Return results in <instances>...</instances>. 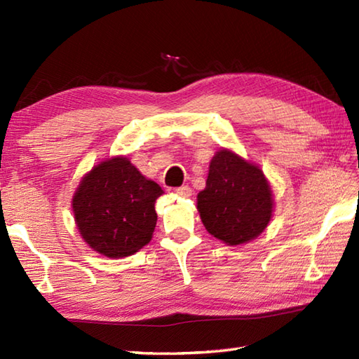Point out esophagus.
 <instances>
[{"label":"esophagus","mask_w":359,"mask_h":359,"mask_svg":"<svg viewBox=\"0 0 359 359\" xmlns=\"http://www.w3.org/2000/svg\"><path fill=\"white\" fill-rule=\"evenodd\" d=\"M174 194H177L180 197H189L193 194V189L189 187H179V188H174Z\"/></svg>","instance_id":"obj_1"}]
</instances>
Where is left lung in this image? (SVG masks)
Wrapping results in <instances>:
<instances>
[{"mask_svg":"<svg viewBox=\"0 0 359 359\" xmlns=\"http://www.w3.org/2000/svg\"><path fill=\"white\" fill-rule=\"evenodd\" d=\"M197 210L210 234L228 245H241L269 225L271 188L261 168L220 149L211 158L207 187L197 194Z\"/></svg>","mask_w":359,"mask_h":359,"instance_id":"1","label":"left lung"}]
</instances>
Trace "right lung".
<instances>
[{
    "label": "right lung",
    "instance_id": "1",
    "mask_svg": "<svg viewBox=\"0 0 359 359\" xmlns=\"http://www.w3.org/2000/svg\"><path fill=\"white\" fill-rule=\"evenodd\" d=\"M163 189L126 157H112L90 170L72 199L81 238L106 257H126L151 241Z\"/></svg>",
    "mask_w": 359,
    "mask_h": 359
}]
</instances>
